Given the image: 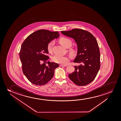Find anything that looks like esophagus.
<instances>
[{"instance_id": "1", "label": "esophagus", "mask_w": 121, "mask_h": 121, "mask_svg": "<svg viewBox=\"0 0 121 121\" xmlns=\"http://www.w3.org/2000/svg\"><path fill=\"white\" fill-rule=\"evenodd\" d=\"M60 66H64V67H65V66H67V65H60Z\"/></svg>"}]
</instances>
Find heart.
<instances>
[{
	"label": "heart",
	"instance_id": "heart-1",
	"mask_svg": "<svg viewBox=\"0 0 121 121\" xmlns=\"http://www.w3.org/2000/svg\"><path fill=\"white\" fill-rule=\"evenodd\" d=\"M60 44L65 48H68L72 46V42L69 38L65 37H62L59 39ZM54 45V41L52 40L48 43L47 48L49 52H51L52 51L53 46ZM69 52L71 56H75L77 53V50L76 48H71L69 49ZM52 60L56 63L61 64L62 65H66L69 61V58L67 56H62L58 55H55L52 57Z\"/></svg>",
	"mask_w": 121,
	"mask_h": 121
}]
</instances>
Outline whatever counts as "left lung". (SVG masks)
I'll return each instance as SVG.
<instances>
[{
    "instance_id": "1",
    "label": "left lung",
    "mask_w": 121,
    "mask_h": 121,
    "mask_svg": "<svg viewBox=\"0 0 121 121\" xmlns=\"http://www.w3.org/2000/svg\"><path fill=\"white\" fill-rule=\"evenodd\" d=\"M61 32L63 35L73 38L78 47L77 55L73 62L81 65L75 66V71L69 74V78L78 86L89 84L96 77L100 66V52L97 40L91 33L81 29Z\"/></svg>"
}]
</instances>
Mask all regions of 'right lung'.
Listing matches in <instances>:
<instances>
[{"mask_svg":"<svg viewBox=\"0 0 121 121\" xmlns=\"http://www.w3.org/2000/svg\"><path fill=\"white\" fill-rule=\"evenodd\" d=\"M60 36L57 31L39 30L30 34L24 41L19 53L22 69L27 79L34 84H46L53 77L59 65L55 62H45L49 59L47 46L49 42Z\"/></svg>","mask_w":121,"mask_h":121,"instance_id":"right-lung-1","label":"right lung"}]
</instances>
